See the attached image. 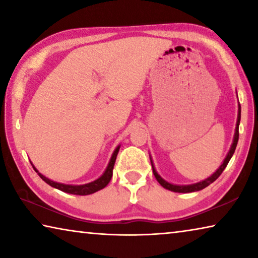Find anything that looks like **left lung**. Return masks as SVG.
Wrapping results in <instances>:
<instances>
[{"mask_svg":"<svg viewBox=\"0 0 258 258\" xmlns=\"http://www.w3.org/2000/svg\"><path fill=\"white\" fill-rule=\"evenodd\" d=\"M238 106H239V109H238V120H237V126H235V133H234V138H233V143H232V146H231V148H230V151L228 152V155H226V157H225L223 164H222L220 167H218L217 171L214 173L212 176H209L208 178H206V180L200 181L198 183H195V184L176 185V184H172V183H168L167 181H165L163 177H160L159 174L156 172L154 163H152V160H151L152 172H154V175L156 177V180L159 182V184L161 186H164L165 189H167L169 191H173V192H182V194H186V192H195V191L203 190V189H205V187L211 184V183H213L214 181H215L216 178H218V176H220L221 174H222V172H223L224 169H225L226 165L229 164L231 157L233 156L235 148H237V145H238V140H239V124H240V117H241V107H240V104H238Z\"/></svg>","mask_w":258,"mask_h":258,"instance_id":"obj_1","label":"left lung"}]
</instances>
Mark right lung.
I'll use <instances>...</instances> for the list:
<instances>
[{"instance_id":"1","label":"right lung","mask_w":258,"mask_h":258,"mask_svg":"<svg viewBox=\"0 0 258 258\" xmlns=\"http://www.w3.org/2000/svg\"><path fill=\"white\" fill-rule=\"evenodd\" d=\"M119 151V146L116 148L115 151H113V154L110 158V161H109V164L107 166L106 171L102 174L101 176L97 180L91 182V183H86V184H82V185H73V184H63V183H58V182H54V181H51L50 178L45 177L44 175H42L41 173H38V171L36 168L34 167L35 171L36 173L40 175V177L42 178L43 181L46 182L47 184L51 185L52 187H55V189L61 190L63 192H67V194H72V195H78V196H86V195H91V194H94V192H97L99 190L103 189L104 186H107V184L111 180V176H112V169H113V165H115V161H116V157L117 154H118Z\"/></svg>"}]
</instances>
